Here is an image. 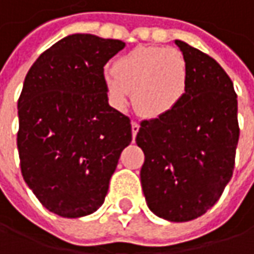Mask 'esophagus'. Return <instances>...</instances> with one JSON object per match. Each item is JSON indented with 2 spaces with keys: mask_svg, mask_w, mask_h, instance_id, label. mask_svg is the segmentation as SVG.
Listing matches in <instances>:
<instances>
[{
  "mask_svg": "<svg viewBox=\"0 0 254 254\" xmlns=\"http://www.w3.org/2000/svg\"><path fill=\"white\" fill-rule=\"evenodd\" d=\"M138 130H139V124L136 121H132V135H133V138L136 136Z\"/></svg>",
  "mask_w": 254,
  "mask_h": 254,
  "instance_id": "obj_1",
  "label": "esophagus"
}]
</instances>
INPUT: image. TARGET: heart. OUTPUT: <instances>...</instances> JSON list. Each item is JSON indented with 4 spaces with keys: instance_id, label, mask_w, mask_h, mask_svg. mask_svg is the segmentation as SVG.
I'll list each match as a JSON object with an SVG mask.
<instances>
[{
    "instance_id": "obj_1",
    "label": "heart",
    "mask_w": 254,
    "mask_h": 254,
    "mask_svg": "<svg viewBox=\"0 0 254 254\" xmlns=\"http://www.w3.org/2000/svg\"><path fill=\"white\" fill-rule=\"evenodd\" d=\"M105 86L116 106H127L132 91L136 112L158 119L171 115L188 89V66L183 53L159 46H141L115 60Z\"/></svg>"
}]
</instances>
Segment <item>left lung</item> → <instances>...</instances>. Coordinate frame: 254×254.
I'll return each instance as SVG.
<instances>
[{"label": "left lung", "mask_w": 254, "mask_h": 254, "mask_svg": "<svg viewBox=\"0 0 254 254\" xmlns=\"http://www.w3.org/2000/svg\"><path fill=\"white\" fill-rule=\"evenodd\" d=\"M188 89L168 116L142 121L136 143L145 154L142 191L158 217L183 223L202 216L221 197L239 142L237 95L213 57L181 40Z\"/></svg>", "instance_id": "obj_1"}]
</instances>
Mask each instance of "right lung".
<instances>
[{"label":"right lung","mask_w":254,"mask_h":254,"mask_svg":"<svg viewBox=\"0 0 254 254\" xmlns=\"http://www.w3.org/2000/svg\"><path fill=\"white\" fill-rule=\"evenodd\" d=\"M125 47L93 34L62 38L28 70L18 99L17 146L24 181L49 211L77 218L108 194L130 119L108 103L103 67Z\"/></svg>","instance_id":"obj_1"}]
</instances>
